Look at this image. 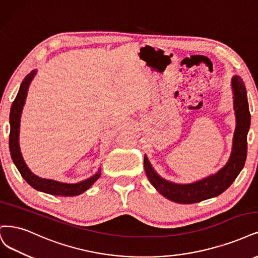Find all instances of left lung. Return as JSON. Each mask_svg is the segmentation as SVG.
<instances>
[{
	"instance_id": "left-lung-1",
	"label": "left lung",
	"mask_w": 258,
	"mask_h": 258,
	"mask_svg": "<svg viewBox=\"0 0 258 258\" xmlns=\"http://www.w3.org/2000/svg\"><path fill=\"white\" fill-rule=\"evenodd\" d=\"M234 93V110L236 129L233 139V150L228 162L219 172L192 183H175L163 179L144 156V167L148 179L158 192L167 200L179 204L200 203L223 193L232 184L244 166L247 153L246 136L251 123L245 85L239 76L232 79Z\"/></svg>"
}]
</instances>
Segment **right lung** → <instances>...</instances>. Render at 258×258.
Wrapping results in <instances>:
<instances>
[{"label":"right lung","mask_w":258,"mask_h":258,"mask_svg":"<svg viewBox=\"0 0 258 258\" xmlns=\"http://www.w3.org/2000/svg\"><path fill=\"white\" fill-rule=\"evenodd\" d=\"M37 70L32 72L26 76L20 85L19 92H18L16 98L12 104L11 114H10V123H11V132H10V150L11 156L18 171L20 172L24 180L28 182L35 190L44 192L52 195H58V197H76V195L85 192L90 189L94 182L100 177V168L95 175L90 178L77 183H66L60 182L53 179H46L35 175L28 165L25 164L22 158L20 146H19V132H20V118L23 110V105L25 103L26 95H28L29 86L32 82L33 78L36 75Z\"/></svg>","instance_id":"right-lung-1"}]
</instances>
